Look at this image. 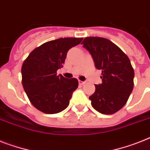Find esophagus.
Returning a JSON list of instances; mask_svg holds the SVG:
<instances>
[{
	"label": "esophagus",
	"mask_w": 150,
	"mask_h": 150,
	"mask_svg": "<svg viewBox=\"0 0 150 150\" xmlns=\"http://www.w3.org/2000/svg\"><path fill=\"white\" fill-rule=\"evenodd\" d=\"M79 85H85V81H80V80H79Z\"/></svg>",
	"instance_id": "34e87169"
}]
</instances>
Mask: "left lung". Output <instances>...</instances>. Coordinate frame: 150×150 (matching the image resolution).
I'll list each match as a JSON object with an SVG mask.
<instances>
[{
	"label": "left lung",
	"mask_w": 150,
	"mask_h": 150,
	"mask_svg": "<svg viewBox=\"0 0 150 150\" xmlns=\"http://www.w3.org/2000/svg\"><path fill=\"white\" fill-rule=\"evenodd\" d=\"M81 44L102 75V83L94 85L95 91L89 97L91 105L101 114H114L125 105L133 88L134 71L129 58L108 39L86 37Z\"/></svg>",
	"instance_id": "1"
}]
</instances>
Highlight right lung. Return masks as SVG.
Returning <instances> with one entry per match:
<instances>
[{
  "instance_id": "right-lung-1",
  "label": "right lung",
  "mask_w": 150,
  "mask_h": 150,
  "mask_svg": "<svg viewBox=\"0 0 150 150\" xmlns=\"http://www.w3.org/2000/svg\"><path fill=\"white\" fill-rule=\"evenodd\" d=\"M82 38H59L42 44L33 50L21 69L23 89L31 104L45 114H57L69 106L76 79L57 75L63 67L67 52L79 45Z\"/></svg>"
}]
</instances>
